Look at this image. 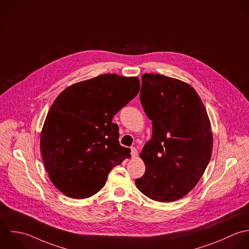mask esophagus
Listing matches in <instances>:
<instances>
[{"mask_svg": "<svg viewBox=\"0 0 249 249\" xmlns=\"http://www.w3.org/2000/svg\"><path fill=\"white\" fill-rule=\"evenodd\" d=\"M130 154H131V157H132V158H135V157L137 156V154H138L137 149H136L135 147H131V148H130Z\"/></svg>", "mask_w": 249, "mask_h": 249, "instance_id": "34e87169", "label": "esophagus"}]
</instances>
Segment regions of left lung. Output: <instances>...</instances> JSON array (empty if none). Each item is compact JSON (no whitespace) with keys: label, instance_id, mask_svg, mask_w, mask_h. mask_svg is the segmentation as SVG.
Listing matches in <instances>:
<instances>
[{"label":"left lung","instance_id":"left-lung-1","mask_svg":"<svg viewBox=\"0 0 249 249\" xmlns=\"http://www.w3.org/2000/svg\"><path fill=\"white\" fill-rule=\"evenodd\" d=\"M140 100L153 135L140 155L146 171L136 186L158 202L178 200L197 184L212 157L207 110L192 87L160 74L142 75Z\"/></svg>","mask_w":249,"mask_h":249}]
</instances>
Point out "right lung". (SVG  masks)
I'll return each mask as SVG.
<instances>
[{"instance_id": "right-lung-1", "label": "right lung", "mask_w": 249, "mask_h": 249, "mask_svg": "<svg viewBox=\"0 0 249 249\" xmlns=\"http://www.w3.org/2000/svg\"><path fill=\"white\" fill-rule=\"evenodd\" d=\"M139 89L137 77L102 74L67 88L55 99L41 131L40 152L51 181L65 195L92 196L111 169L130 157L112 120Z\"/></svg>"}]
</instances>
